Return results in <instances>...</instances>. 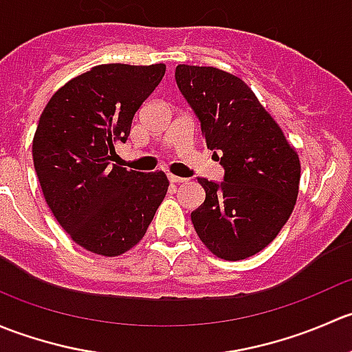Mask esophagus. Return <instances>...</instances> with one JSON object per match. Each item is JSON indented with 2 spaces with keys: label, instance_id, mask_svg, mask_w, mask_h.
<instances>
[{
  "label": "esophagus",
  "instance_id": "obj_1",
  "mask_svg": "<svg viewBox=\"0 0 352 352\" xmlns=\"http://www.w3.org/2000/svg\"><path fill=\"white\" fill-rule=\"evenodd\" d=\"M168 180L172 184H184V182H187L189 179H186V177H177V175H172V173H170Z\"/></svg>",
  "mask_w": 352,
  "mask_h": 352
}]
</instances>
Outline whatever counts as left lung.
Listing matches in <instances>:
<instances>
[{"label": "left lung", "instance_id": "1", "mask_svg": "<svg viewBox=\"0 0 352 352\" xmlns=\"http://www.w3.org/2000/svg\"><path fill=\"white\" fill-rule=\"evenodd\" d=\"M175 80L201 120L202 140L222 153L221 184L197 179L204 204L190 214L201 242L242 261L267 247L289 219L301 165L279 124L243 80L212 66L179 65ZM217 156V155H216Z\"/></svg>", "mask_w": 352, "mask_h": 352}]
</instances>
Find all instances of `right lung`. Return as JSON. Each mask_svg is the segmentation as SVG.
<instances>
[{
  "instance_id": "obj_1",
  "label": "right lung",
  "mask_w": 352,
  "mask_h": 352,
  "mask_svg": "<svg viewBox=\"0 0 352 352\" xmlns=\"http://www.w3.org/2000/svg\"><path fill=\"white\" fill-rule=\"evenodd\" d=\"M163 63L91 67L45 105L32 155L42 194L73 242L104 257L131 250L146 233L168 190L162 170L113 165L134 113L165 74Z\"/></svg>"
}]
</instances>
